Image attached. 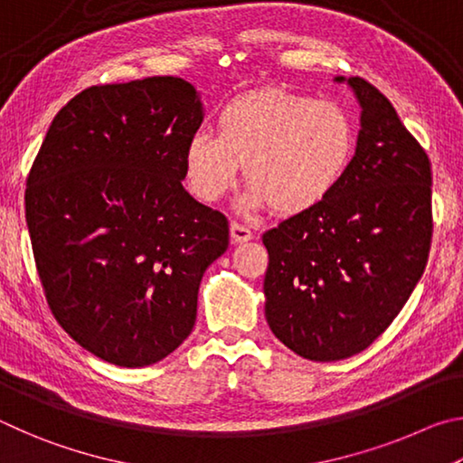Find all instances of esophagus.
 Wrapping results in <instances>:
<instances>
[{"instance_id": "obj_1", "label": "esophagus", "mask_w": 463, "mask_h": 463, "mask_svg": "<svg viewBox=\"0 0 463 463\" xmlns=\"http://www.w3.org/2000/svg\"><path fill=\"white\" fill-rule=\"evenodd\" d=\"M231 239H232V242H247L253 239V232H250V229L245 224L232 222L231 224Z\"/></svg>"}]
</instances>
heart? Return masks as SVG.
<instances>
[{"mask_svg":"<svg viewBox=\"0 0 463 463\" xmlns=\"http://www.w3.org/2000/svg\"><path fill=\"white\" fill-rule=\"evenodd\" d=\"M355 128L328 99L263 90L231 99L216 116V135L194 132L185 146V177L195 198L216 203L245 165L249 206L294 216L318 206L349 167Z\"/></svg>","mask_w":463,"mask_h":463,"instance_id":"obj_1","label":"heart"}]
</instances>
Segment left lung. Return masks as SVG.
Wrapping results in <instances>:
<instances>
[{
	"label": "left lung",
	"instance_id": "left-lung-1",
	"mask_svg": "<svg viewBox=\"0 0 463 463\" xmlns=\"http://www.w3.org/2000/svg\"><path fill=\"white\" fill-rule=\"evenodd\" d=\"M347 83L362 106L347 171L318 206L263 234L265 318L312 362L347 359L386 331L419 284L433 237L425 148L382 91L362 77Z\"/></svg>",
	"mask_w": 463,
	"mask_h": 463
}]
</instances>
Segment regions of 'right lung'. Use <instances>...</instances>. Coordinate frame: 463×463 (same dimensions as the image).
<instances>
[{
    "label": "right lung",
    "instance_id": "right-lung-1",
    "mask_svg": "<svg viewBox=\"0 0 463 463\" xmlns=\"http://www.w3.org/2000/svg\"><path fill=\"white\" fill-rule=\"evenodd\" d=\"M203 118L192 83L93 85L54 116L26 179L36 271L57 323L120 367L161 362L192 333L229 221L184 190Z\"/></svg>",
    "mask_w": 463,
    "mask_h": 463
}]
</instances>
